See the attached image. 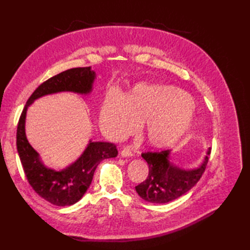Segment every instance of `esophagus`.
Wrapping results in <instances>:
<instances>
[{
    "mask_svg": "<svg viewBox=\"0 0 250 250\" xmlns=\"http://www.w3.org/2000/svg\"><path fill=\"white\" fill-rule=\"evenodd\" d=\"M121 156L122 157H132L133 156V152H132L130 147H124L121 149Z\"/></svg>",
    "mask_w": 250,
    "mask_h": 250,
    "instance_id": "1",
    "label": "esophagus"
}]
</instances>
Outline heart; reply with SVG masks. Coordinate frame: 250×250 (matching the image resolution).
Masks as SVG:
<instances>
[{"mask_svg":"<svg viewBox=\"0 0 250 250\" xmlns=\"http://www.w3.org/2000/svg\"><path fill=\"white\" fill-rule=\"evenodd\" d=\"M105 133L121 140L143 125L142 135L148 145L167 148L182 141L192 130L195 108L183 90L171 86L139 84L124 100H107L100 111Z\"/></svg>","mask_w":250,"mask_h":250,"instance_id":"obj_1","label":"heart"}]
</instances>
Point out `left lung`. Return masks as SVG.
<instances>
[{
	"instance_id": "left-lung-1",
	"label": "left lung",
	"mask_w": 250,
	"mask_h": 250,
	"mask_svg": "<svg viewBox=\"0 0 250 250\" xmlns=\"http://www.w3.org/2000/svg\"><path fill=\"white\" fill-rule=\"evenodd\" d=\"M209 155L210 148L199 167L182 169L168 161L169 150L142 153L149 167V173L144 182L136 186V192L150 203L163 204L176 200L199 182L205 171Z\"/></svg>"
}]
</instances>
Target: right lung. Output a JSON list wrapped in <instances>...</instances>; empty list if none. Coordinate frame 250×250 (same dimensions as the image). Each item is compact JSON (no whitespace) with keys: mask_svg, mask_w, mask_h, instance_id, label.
Returning a JSON list of instances; mask_svg holds the SVG:
<instances>
[{"mask_svg":"<svg viewBox=\"0 0 250 250\" xmlns=\"http://www.w3.org/2000/svg\"><path fill=\"white\" fill-rule=\"evenodd\" d=\"M95 78L91 67H75L62 72L44 82L31 94L21 113L17 126V150L25 177L31 187L41 198L57 206L75 204L91 185L95 168L104 159L118 155L113 143L90 141L83 155L71 166L55 171L46 167L25 136L26 109L36 99L47 94L71 91L90 93Z\"/></svg>","mask_w":250,"mask_h":250,"instance_id":"right-lung-1","label":"right lung"}]
</instances>
